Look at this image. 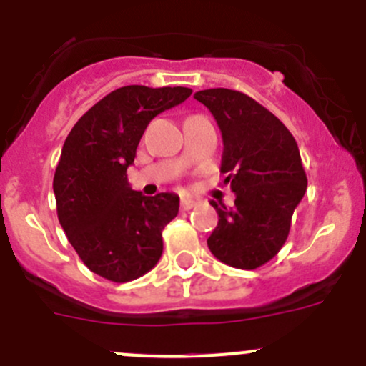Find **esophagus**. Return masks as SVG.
I'll list each match as a JSON object with an SVG mask.
<instances>
[{"label": "esophagus", "instance_id": "esophagus-1", "mask_svg": "<svg viewBox=\"0 0 366 366\" xmlns=\"http://www.w3.org/2000/svg\"><path fill=\"white\" fill-rule=\"evenodd\" d=\"M198 204H200V202L197 200V198H182V200H180V207H182L184 210H191V209H194V207H197Z\"/></svg>", "mask_w": 366, "mask_h": 366}]
</instances>
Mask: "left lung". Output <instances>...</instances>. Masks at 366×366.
I'll return each mask as SVG.
<instances>
[{"label":"left lung","mask_w":366,"mask_h":366,"mask_svg":"<svg viewBox=\"0 0 366 366\" xmlns=\"http://www.w3.org/2000/svg\"><path fill=\"white\" fill-rule=\"evenodd\" d=\"M223 136L221 172L228 173L234 207L216 202L217 227L207 239L217 260L237 269L260 267L289 237L294 209L306 191V173L289 129L252 97L228 88L194 94Z\"/></svg>","instance_id":"8db88e82"}]
</instances>
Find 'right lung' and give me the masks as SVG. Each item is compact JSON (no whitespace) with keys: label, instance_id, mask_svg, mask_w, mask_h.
I'll list each match as a JSON object with an SVG mask.
<instances>
[{"label":"right lung","instance_id":"add662e5","mask_svg":"<svg viewBox=\"0 0 366 366\" xmlns=\"http://www.w3.org/2000/svg\"><path fill=\"white\" fill-rule=\"evenodd\" d=\"M191 94L184 86H122L92 106L65 139L53 180L58 219L84 265L109 282H131L159 262L179 197L132 191L127 168L150 120Z\"/></svg>","mask_w":366,"mask_h":366}]
</instances>
